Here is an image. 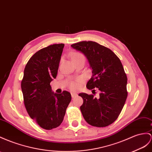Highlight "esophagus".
I'll use <instances>...</instances> for the list:
<instances>
[{
	"instance_id": "34e87169",
	"label": "esophagus",
	"mask_w": 152,
	"mask_h": 152,
	"mask_svg": "<svg viewBox=\"0 0 152 152\" xmlns=\"http://www.w3.org/2000/svg\"><path fill=\"white\" fill-rule=\"evenodd\" d=\"M77 96V94L76 92H71V96L72 98H75V97Z\"/></svg>"
}]
</instances>
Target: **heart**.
I'll return each instance as SVG.
<instances>
[{"label":"heart","instance_id":"1","mask_svg":"<svg viewBox=\"0 0 152 152\" xmlns=\"http://www.w3.org/2000/svg\"><path fill=\"white\" fill-rule=\"evenodd\" d=\"M76 59H85V58L83 56V55L81 53H75L72 55V60H76ZM80 80L78 81V82H72L70 85V87H71L72 89H76L77 87H79V83H80Z\"/></svg>","mask_w":152,"mask_h":152}]
</instances>
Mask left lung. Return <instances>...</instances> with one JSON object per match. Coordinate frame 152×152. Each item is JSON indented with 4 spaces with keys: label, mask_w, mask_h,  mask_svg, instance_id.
<instances>
[{
    "label": "left lung",
    "mask_w": 152,
    "mask_h": 152,
    "mask_svg": "<svg viewBox=\"0 0 152 152\" xmlns=\"http://www.w3.org/2000/svg\"><path fill=\"white\" fill-rule=\"evenodd\" d=\"M71 47L84 54L92 69L87 88H98L100 91L98 98L86 93L79 94L83 99L80 107L83 118L92 126H108L118 118L128 96L127 77L121 62L110 49L95 42L82 41Z\"/></svg>",
    "instance_id": "left-lung-1"
}]
</instances>
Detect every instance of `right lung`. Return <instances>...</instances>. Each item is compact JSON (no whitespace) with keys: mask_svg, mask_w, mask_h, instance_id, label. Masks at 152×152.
Wrapping results in <instances>:
<instances>
[{"mask_svg":"<svg viewBox=\"0 0 152 152\" xmlns=\"http://www.w3.org/2000/svg\"><path fill=\"white\" fill-rule=\"evenodd\" d=\"M64 48V44H59L39 50L27 63L21 83L27 112L45 130L60 125L71 101L69 92L56 94L50 85L56 77Z\"/></svg>","mask_w":152,"mask_h":152,"instance_id":"1","label":"right lung"}]
</instances>
